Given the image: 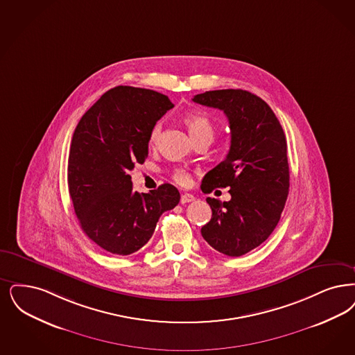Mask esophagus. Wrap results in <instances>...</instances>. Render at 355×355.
<instances>
[{"instance_id":"34e87169","label":"esophagus","mask_w":355,"mask_h":355,"mask_svg":"<svg viewBox=\"0 0 355 355\" xmlns=\"http://www.w3.org/2000/svg\"><path fill=\"white\" fill-rule=\"evenodd\" d=\"M194 197L191 196V194H182L181 196V203L184 205V203H189V202H193L194 200Z\"/></svg>"}]
</instances>
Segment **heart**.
Here are the masks:
<instances>
[{"instance_id": "obj_1", "label": "heart", "mask_w": 355, "mask_h": 355, "mask_svg": "<svg viewBox=\"0 0 355 355\" xmlns=\"http://www.w3.org/2000/svg\"><path fill=\"white\" fill-rule=\"evenodd\" d=\"M184 123L186 128L189 129V133L191 135V137L194 140H197L202 136H213L214 127L213 123L210 121V119L203 114L199 112H189L184 116ZM161 132V125L156 124L152 128L150 135H149V145L153 146L156 145L158 136ZM173 178L175 182L178 184H186L190 181V175L187 171L184 169H177L173 173Z\"/></svg>"}]
</instances>
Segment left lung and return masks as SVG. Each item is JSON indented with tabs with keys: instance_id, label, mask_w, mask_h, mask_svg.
<instances>
[{
	"instance_id": "8db88e82",
	"label": "left lung",
	"mask_w": 355,
	"mask_h": 355,
	"mask_svg": "<svg viewBox=\"0 0 355 355\" xmlns=\"http://www.w3.org/2000/svg\"><path fill=\"white\" fill-rule=\"evenodd\" d=\"M193 101L227 116L231 145L227 157L209 171L203 193L230 187L231 199L207 197L211 219L200 234L214 250L244 255L268 239L277 226L289 190V165L283 128L270 105L244 89H216Z\"/></svg>"
}]
</instances>
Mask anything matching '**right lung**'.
Instances as JSON below:
<instances>
[{
	"instance_id": "add662e5",
	"label": "right lung",
	"mask_w": 355,
	"mask_h": 355,
	"mask_svg": "<svg viewBox=\"0 0 355 355\" xmlns=\"http://www.w3.org/2000/svg\"><path fill=\"white\" fill-rule=\"evenodd\" d=\"M174 105L145 88L107 91L80 119L69 156V191L85 235L114 255H130L152 238L180 191L171 184L133 191L129 173L148 157L152 128Z\"/></svg>"
}]
</instances>
